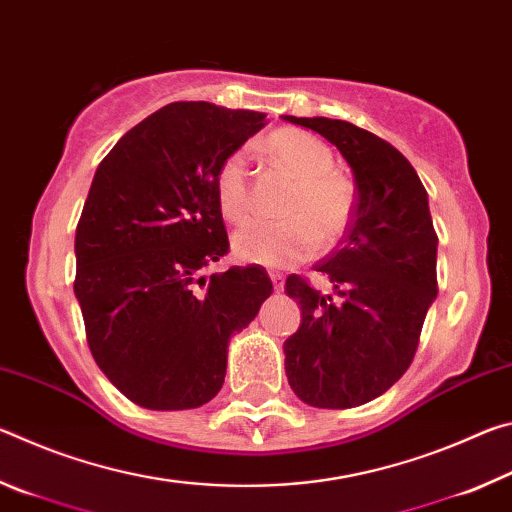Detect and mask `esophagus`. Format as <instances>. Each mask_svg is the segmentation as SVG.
Wrapping results in <instances>:
<instances>
[{
  "mask_svg": "<svg viewBox=\"0 0 512 512\" xmlns=\"http://www.w3.org/2000/svg\"><path fill=\"white\" fill-rule=\"evenodd\" d=\"M268 277H271L275 291H282L284 289V275L280 271H268Z\"/></svg>",
  "mask_w": 512,
  "mask_h": 512,
  "instance_id": "esophagus-1",
  "label": "esophagus"
}]
</instances>
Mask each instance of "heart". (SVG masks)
<instances>
[{
  "mask_svg": "<svg viewBox=\"0 0 512 512\" xmlns=\"http://www.w3.org/2000/svg\"><path fill=\"white\" fill-rule=\"evenodd\" d=\"M264 151L277 169L293 178L280 205L282 221H248L232 237L241 262L291 266L318 246H332L348 230L354 212V183L334 169L329 146L298 128H280L266 137ZM216 203L225 221L239 223L250 210V178L244 151L225 155L214 176Z\"/></svg>",
  "mask_w": 512,
  "mask_h": 512,
  "instance_id": "1",
  "label": "heart"
}]
</instances>
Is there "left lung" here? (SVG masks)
Instances as JSON below:
<instances>
[{
	"mask_svg": "<svg viewBox=\"0 0 512 512\" xmlns=\"http://www.w3.org/2000/svg\"><path fill=\"white\" fill-rule=\"evenodd\" d=\"M282 119L332 142L357 183L348 230L314 266L339 298L305 277H287L284 291L298 300L302 320L284 341V368L302 402L354 409L386 393L411 366L438 293L427 189L411 162L375 133L341 119Z\"/></svg>",
	"mask_w": 512,
	"mask_h": 512,
	"instance_id": "1",
	"label": "left lung"
}]
</instances>
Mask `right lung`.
Returning a JSON list of instances; mask_svg holds the SVG:
<instances>
[{
    "instance_id": "obj_1",
    "label": "right lung",
    "mask_w": 512,
    "mask_h": 512,
    "mask_svg": "<svg viewBox=\"0 0 512 512\" xmlns=\"http://www.w3.org/2000/svg\"><path fill=\"white\" fill-rule=\"evenodd\" d=\"M264 112L176 101L101 160L76 225L74 293L97 366L128 400L198 409L221 391L230 336L273 284L259 266L203 277L228 255L214 176Z\"/></svg>"
}]
</instances>
